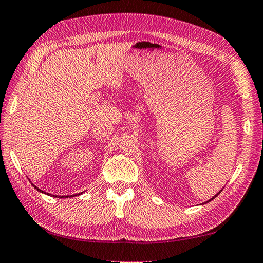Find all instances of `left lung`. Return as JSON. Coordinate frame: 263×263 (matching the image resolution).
Instances as JSON below:
<instances>
[{
    "label": "left lung",
    "mask_w": 263,
    "mask_h": 263,
    "mask_svg": "<svg viewBox=\"0 0 263 263\" xmlns=\"http://www.w3.org/2000/svg\"><path fill=\"white\" fill-rule=\"evenodd\" d=\"M221 191H222V190H221ZM221 191H219V192H218V193H217V194H216V195H215V197H213V198H212V199H211V200H213V199H215V198H216V197H217V195H218V194H219V193H221ZM211 200H208V201H207V202H209V201H211Z\"/></svg>",
    "instance_id": "8db88e82"
}]
</instances>
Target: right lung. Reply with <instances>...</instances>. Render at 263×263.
<instances>
[{
	"label": "right lung",
	"instance_id": "right-lung-1",
	"mask_svg": "<svg viewBox=\"0 0 263 263\" xmlns=\"http://www.w3.org/2000/svg\"><path fill=\"white\" fill-rule=\"evenodd\" d=\"M32 185L34 186V187H35L37 191H39V192H41V193H46V192H44V191H42V190L37 189L34 184H32ZM79 194H82V193H79ZM49 195H51V194H49ZM74 195H77V194H74ZM74 195H69V197H74ZM51 197H54V198H56V197H57V198H68V195H66V197H64V195H62V197H59V195H51Z\"/></svg>",
	"mask_w": 263,
	"mask_h": 263
}]
</instances>
